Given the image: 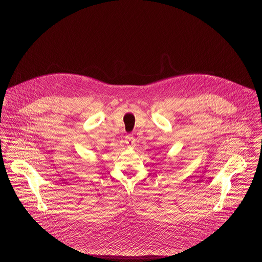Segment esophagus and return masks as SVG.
I'll return each mask as SVG.
<instances>
[{"mask_svg":"<svg viewBox=\"0 0 262 262\" xmlns=\"http://www.w3.org/2000/svg\"><path fill=\"white\" fill-rule=\"evenodd\" d=\"M125 143L127 144L128 147L133 148V147L135 146V144H136V140H135V138L133 137V135L128 134V135L125 137Z\"/></svg>","mask_w":262,"mask_h":262,"instance_id":"34e87169","label":"esophagus"}]
</instances>
